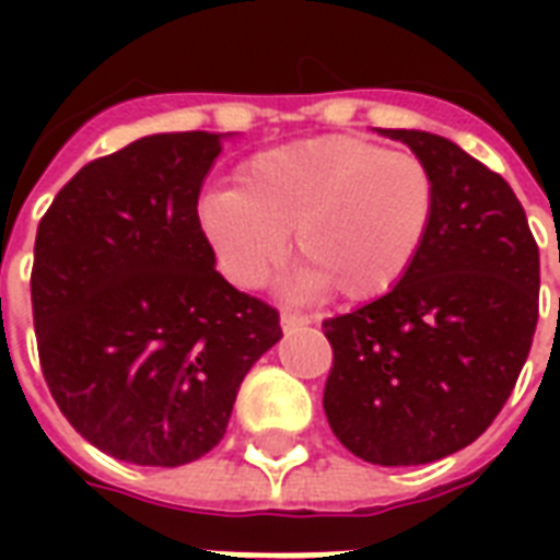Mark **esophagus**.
Wrapping results in <instances>:
<instances>
[{"label": "esophagus", "instance_id": "1", "mask_svg": "<svg viewBox=\"0 0 560 560\" xmlns=\"http://www.w3.org/2000/svg\"><path fill=\"white\" fill-rule=\"evenodd\" d=\"M307 323H311V319H307L305 314H296V311H290V307L281 311V328H284V331H296V328H302V325Z\"/></svg>", "mask_w": 560, "mask_h": 560}]
</instances>
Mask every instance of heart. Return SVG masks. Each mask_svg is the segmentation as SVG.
Segmentation results:
<instances>
[{"label": "heart", "mask_w": 560, "mask_h": 560, "mask_svg": "<svg viewBox=\"0 0 560 560\" xmlns=\"http://www.w3.org/2000/svg\"><path fill=\"white\" fill-rule=\"evenodd\" d=\"M433 211L435 179L421 156L360 136H319L255 153L237 188L202 197L197 220L237 288H261L293 232L302 288L366 302L416 261Z\"/></svg>", "instance_id": "1"}]
</instances>
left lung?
Instances as JSON below:
<instances>
[{
    "mask_svg": "<svg viewBox=\"0 0 560 560\" xmlns=\"http://www.w3.org/2000/svg\"><path fill=\"white\" fill-rule=\"evenodd\" d=\"M430 165L433 223L398 284L325 319V416L372 465H427L486 433L538 325L540 255L512 186L424 130H381Z\"/></svg>",
    "mask_w": 560,
    "mask_h": 560,
    "instance_id": "obj_1",
    "label": "left lung"
}]
</instances>
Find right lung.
<instances>
[{
  "label": "right lung",
  "mask_w": 560,
  "mask_h": 560,
  "mask_svg": "<svg viewBox=\"0 0 560 560\" xmlns=\"http://www.w3.org/2000/svg\"><path fill=\"white\" fill-rule=\"evenodd\" d=\"M226 133H153L74 174L34 241L43 377L66 421L113 459L177 468L223 439L279 311L214 270L197 220Z\"/></svg>",
  "instance_id": "1"
}]
</instances>
